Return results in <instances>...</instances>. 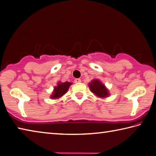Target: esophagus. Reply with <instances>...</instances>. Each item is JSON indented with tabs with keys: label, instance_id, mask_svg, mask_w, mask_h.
<instances>
[{
	"label": "esophagus",
	"instance_id": "34e87169",
	"mask_svg": "<svg viewBox=\"0 0 156 156\" xmlns=\"http://www.w3.org/2000/svg\"><path fill=\"white\" fill-rule=\"evenodd\" d=\"M74 82H75V83H80V82H81V80L80 78H76V79H75Z\"/></svg>",
	"mask_w": 156,
	"mask_h": 156
}]
</instances>
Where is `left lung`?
Wrapping results in <instances>:
<instances>
[{
	"instance_id": "1",
	"label": "left lung",
	"mask_w": 156,
	"mask_h": 156,
	"mask_svg": "<svg viewBox=\"0 0 156 156\" xmlns=\"http://www.w3.org/2000/svg\"><path fill=\"white\" fill-rule=\"evenodd\" d=\"M89 87L91 91L96 96L100 98H106L109 96V91L99 80H93L89 83Z\"/></svg>"
}]
</instances>
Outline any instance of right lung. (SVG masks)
Masks as SVG:
<instances>
[{
  "label": "right lung",
  "instance_id": "1",
  "mask_svg": "<svg viewBox=\"0 0 156 156\" xmlns=\"http://www.w3.org/2000/svg\"><path fill=\"white\" fill-rule=\"evenodd\" d=\"M71 84H72V83H69V82H65V83H60L59 82L57 86L54 87V91L51 96V98L57 99L62 97L63 95L67 93Z\"/></svg>",
  "mask_w": 156,
  "mask_h": 156
}]
</instances>
